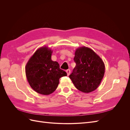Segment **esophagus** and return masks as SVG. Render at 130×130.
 I'll list each match as a JSON object with an SVG mask.
<instances>
[{
	"label": "esophagus",
	"mask_w": 130,
	"mask_h": 130,
	"mask_svg": "<svg viewBox=\"0 0 130 130\" xmlns=\"http://www.w3.org/2000/svg\"><path fill=\"white\" fill-rule=\"evenodd\" d=\"M66 72H67V75L69 76L70 75V69H67L66 70Z\"/></svg>",
	"instance_id": "esophagus-1"
}]
</instances>
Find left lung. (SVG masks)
Wrapping results in <instances>:
<instances>
[{
	"mask_svg": "<svg viewBox=\"0 0 130 130\" xmlns=\"http://www.w3.org/2000/svg\"><path fill=\"white\" fill-rule=\"evenodd\" d=\"M74 60L76 66L69 75L73 84L82 92L94 91L104 75L103 61L93 50L85 46L76 50Z\"/></svg>",
	"mask_w": 130,
	"mask_h": 130,
	"instance_id": "8db88e82",
	"label": "left lung"
}]
</instances>
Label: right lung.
I'll use <instances>...</instances> for the list:
<instances>
[{"instance_id": "right-lung-1", "label": "right lung", "mask_w": 130, "mask_h": 130, "mask_svg": "<svg viewBox=\"0 0 130 130\" xmlns=\"http://www.w3.org/2000/svg\"><path fill=\"white\" fill-rule=\"evenodd\" d=\"M53 51L43 46L36 51L25 67L27 81L35 91L43 95L52 94L57 88L59 79L67 75L57 62L51 59Z\"/></svg>"}]
</instances>
